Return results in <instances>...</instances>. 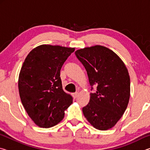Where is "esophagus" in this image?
I'll return each instance as SVG.
<instances>
[{
	"label": "esophagus",
	"mask_w": 150,
	"mask_h": 150,
	"mask_svg": "<svg viewBox=\"0 0 150 150\" xmlns=\"http://www.w3.org/2000/svg\"><path fill=\"white\" fill-rule=\"evenodd\" d=\"M73 97L74 98H76L78 96V95H79V93H73Z\"/></svg>",
	"instance_id": "34e87169"
}]
</instances>
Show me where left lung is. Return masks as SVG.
<instances>
[{
    "label": "left lung",
    "mask_w": 150,
    "mask_h": 150,
    "mask_svg": "<svg viewBox=\"0 0 150 150\" xmlns=\"http://www.w3.org/2000/svg\"><path fill=\"white\" fill-rule=\"evenodd\" d=\"M87 71L96 92L83 108L85 117L94 128L107 130L115 126L124 115L130 96L128 69L120 57L108 48L96 45L75 52Z\"/></svg>",
    "instance_id": "obj_1"
}]
</instances>
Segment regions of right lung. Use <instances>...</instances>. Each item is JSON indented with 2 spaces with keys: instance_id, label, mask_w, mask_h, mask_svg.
Returning <instances> with one entry per match:
<instances>
[{
  "instance_id": "obj_1",
  "label": "right lung",
  "mask_w": 150,
  "mask_h": 150,
  "mask_svg": "<svg viewBox=\"0 0 150 150\" xmlns=\"http://www.w3.org/2000/svg\"><path fill=\"white\" fill-rule=\"evenodd\" d=\"M75 47L43 44L30 52L18 77L22 105L30 118L41 128H51L64 118L73 98L63 90L60 71Z\"/></svg>"
}]
</instances>
